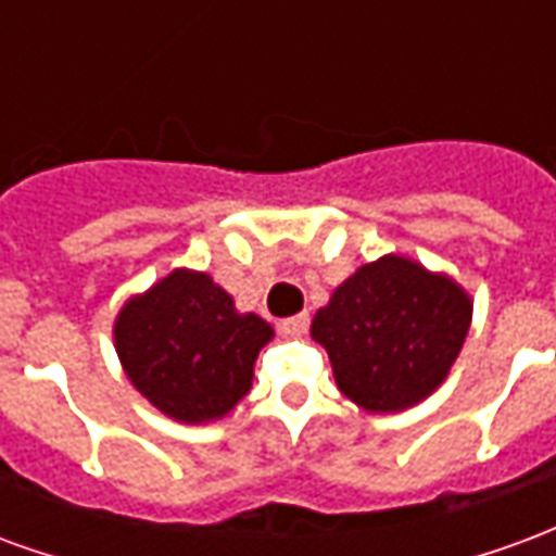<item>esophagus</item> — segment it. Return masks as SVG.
<instances>
[{
	"label": "esophagus",
	"instance_id": "1",
	"mask_svg": "<svg viewBox=\"0 0 556 556\" xmlns=\"http://www.w3.org/2000/svg\"><path fill=\"white\" fill-rule=\"evenodd\" d=\"M306 327H309V315L306 313L291 315V318H282V321H279V330H282L286 337H301V333H306Z\"/></svg>",
	"mask_w": 556,
	"mask_h": 556
}]
</instances>
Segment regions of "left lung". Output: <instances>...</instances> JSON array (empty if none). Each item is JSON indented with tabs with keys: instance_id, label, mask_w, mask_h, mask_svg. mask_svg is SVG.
<instances>
[{
	"instance_id": "left-lung-1",
	"label": "left lung",
	"mask_w": 556,
	"mask_h": 556,
	"mask_svg": "<svg viewBox=\"0 0 556 556\" xmlns=\"http://www.w3.org/2000/svg\"><path fill=\"white\" fill-rule=\"evenodd\" d=\"M470 327V301L453 279L384 255L345 279L313 321L339 390L387 414L417 405L441 384Z\"/></svg>"
}]
</instances>
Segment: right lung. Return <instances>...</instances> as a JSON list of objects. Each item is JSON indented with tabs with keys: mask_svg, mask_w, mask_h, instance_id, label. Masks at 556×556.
I'll return each mask as SVG.
<instances>
[{
	"mask_svg": "<svg viewBox=\"0 0 556 556\" xmlns=\"http://www.w3.org/2000/svg\"><path fill=\"white\" fill-rule=\"evenodd\" d=\"M274 330L207 274L175 270L130 301L115 321V349L139 393L181 422L229 414L250 390L258 349Z\"/></svg>",
	"mask_w": 556,
	"mask_h": 556,
	"instance_id": "1",
	"label": "right lung"
}]
</instances>
